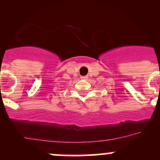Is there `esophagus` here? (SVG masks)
Here are the masks:
<instances>
[{
  "instance_id": "1",
  "label": "esophagus",
  "mask_w": 160,
  "mask_h": 160,
  "mask_svg": "<svg viewBox=\"0 0 160 160\" xmlns=\"http://www.w3.org/2000/svg\"><path fill=\"white\" fill-rule=\"evenodd\" d=\"M80 78H81L82 80H87V79L88 78V76H84V77H81Z\"/></svg>"
}]
</instances>
